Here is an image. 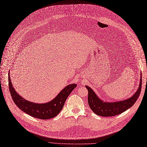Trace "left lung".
<instances>
[{
    "mask_svg": "<svg viewBox=\"0 0 147 147\" xmlns=\"http://www.w3.org/2000/svg\"><path fill=\"white\" fill-rule=\"evenodd\" d=\"M142 75L140 77L139 88L135 93L129 98L119 101L105 102L100 99L94 90L85 86L88 90V104L94 113L102 117H111L120 114L132 107L136 101L141 91Z\"/></svg>",
    "mask_w": 147,
    "mask_h": 147,
    "instance_id": "left-lung-1",
    "label": "left lung"
}]
</instances>
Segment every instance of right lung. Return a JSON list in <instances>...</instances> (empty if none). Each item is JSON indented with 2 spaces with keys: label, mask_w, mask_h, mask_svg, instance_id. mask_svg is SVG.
<instances>
[{
  "label": "right lung",
  "mask_w": 147,
  "mask_h": 147,
  "mask_svg": "<svg viewBox=\"0 0 147 147\" xmlns=\"http://www.w3.org/2000/svg\"><path fill=\"white\" fill-rule=\"evenodd\" d=\"M8 82L9 91L13 101L19 109L31 116L43 120L50 119L57 116L63 109L69 95L77 87L76 84H69L62 89L52 101L46 103L38 104L27 101L15 91L12 86L9 73H8Z\"/></svg>",
  "instance_id": "right-lung-1"
}]
</instances>
